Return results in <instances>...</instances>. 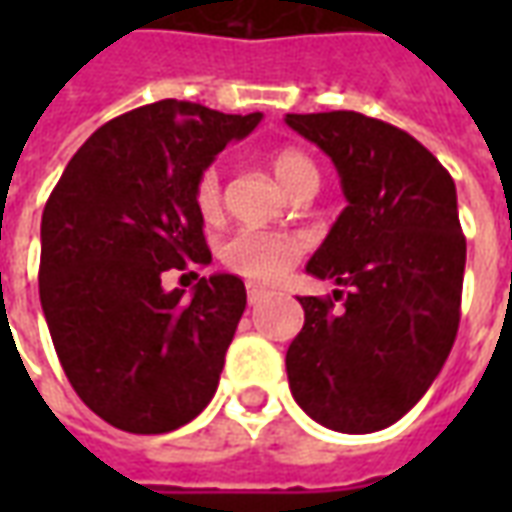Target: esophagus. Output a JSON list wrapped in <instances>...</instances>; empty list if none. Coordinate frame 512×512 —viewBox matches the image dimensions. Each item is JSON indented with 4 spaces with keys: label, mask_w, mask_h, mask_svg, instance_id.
Listing matches in <instances>:
<instances>
[{
    "label": "esophagus",
    "mask_w": 512,
    "mask_h": 512,
    "mask_svg": "<svg viewBox=\"0 0 512 512\" xmlns=\"http://www.w3.org/2000/svg\"><path fill=\"white\" fill-rule=\"evenodd\" d=\"M268 290L260 288V285H246V299H249V304L255 307V304H260V301L266 299Z\"/></svg>",
    "instance_id": "obj_1"
}]
</instances>
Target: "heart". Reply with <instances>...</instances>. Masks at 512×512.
I'll list each match as a JSON object with an SVG mask.
<instances>
[{
    "mask_svg": "<svg viewBox=\"0 0 512 512\" xmlns=\"http://www.w3.org/2000/svg\"><path fill=\"white\" fill-rule=\"evenodd\" d=\"M271 172L279 180V186L296 194L304 186L318 183V167L304 150L299 147H282L277 153H271ZM194 202L205 219H213L222 211V175L219 169H202L194 186ZM304 252V241L299 235L285 233H266V230H238L222 244L224 266L233 268L235 274L260 282H274L285 277L293 263Z\"/></svg>",
    "mask_w": 512,
    "mask_h": 512,
    "instance_id": "b5f03b06",
    "label": "heart"
}]
</instances>
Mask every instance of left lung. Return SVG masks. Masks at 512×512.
Returning a JSON list of instances; mask_svg holds the SVG:
<instances>
[{
  "mask_svg": "<svg viewBox=\"0 0 512 512\" xmlns=\"http://www.w3.org/2000/svg\"><path fill=\"white\" fill-rule=\"evenodd\" d=\"M332 158L348 205L307 271L348 288L301 296L290 392L340 433L389 428L428 392L461 323L466 238L450 172L411 134L359 112L285 117Z\"/></svg>",
  "mask_w": 512,
  "mask_h": 512,
  "instance_id": "8db88e82",
  "label": "left lung"
}]
</instances>
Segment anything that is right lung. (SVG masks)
Masks as SVG:
<instances>
[{
	"instance_id": "obj_1",
	"label": "right lung",
	"mask_w": 512,
	"mask_h": 512,
	"mask_svg": "<svg viewBox=\"0 0 512 512\" xmlns=\"http://www.w3.org/2000/svg\"><path fill=\"white\" fill-rule=\"evenodd\" d=\"M260 112L156 101L109 120L68 161L40 222V304L84 406L128 433H169L211 403L246 307L235 274L164 290L208 266L194 186ZM194 274V271H191Z\"/></svg>"
}]
</instances>
